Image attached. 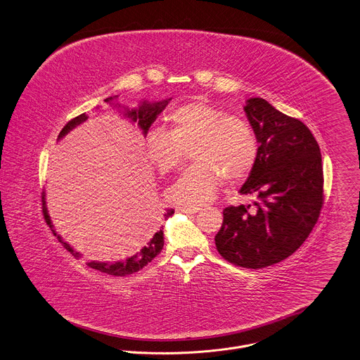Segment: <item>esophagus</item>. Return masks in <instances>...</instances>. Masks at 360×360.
<instances>
[{
    "label": "esophagus",
    "instance_id": "1",
    "mask_svg": "<svg viewBox=\"0 0 360 360\" xmlns=\"http://www.w3.org/2000/svg\"><path fill=\"white\" fill-rule=\"evenodd\" d=\"M201 208L198 207H179L178 211L184 212V213H197Z\"/></svg>",
    "mask_w": 360,
    "mask_h": 360
}]
</instances>
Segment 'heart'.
<instances>
[{"mask_svg": "<svg viewBox=\"0 0 360 360\" xmlns=\"http://www.w3.org/2000/svg\"><path fill=\"white\" fill-rule=\"evenodd\" d=\"M169 130L153 127L146 148L150 165L162 175L178 169L185 150L195 163L169 188L167 198L182 207L202 205L214 198L223 178L245 179L258 156L253 129L242 118L207 102H191L169 115Z\"/></svg>", "mask_w": 360, "mask_h": 360, "instance_id": "b5f03b06", "label": "heart"}]
</instances>
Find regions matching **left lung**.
I'll list each match as a JSON object with an SVG mask.
<instances>
[{"mask_svg":"<svg viewBox=\"0 0 360 360\" xmlns=\"http://www.w3.org/2000/svg\"><path fill=\"white\" fill-rule=\"evenodd\" d=\"M257 139L258 156L240 194L252 205L227 207L214 236L216 249L233 265L261 269L300 248L323 204V172L317 140L303 122L262 98L243 107Z\"/></svg>","mask_w":360,"mask_h":360,"instance_id":"1","label":"left lung"}]
</instances>
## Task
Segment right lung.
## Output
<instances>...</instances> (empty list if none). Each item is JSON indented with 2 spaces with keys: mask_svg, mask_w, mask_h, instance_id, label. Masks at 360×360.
Masks as SVG:
<instances>
[{
  "mask_svg": "<svg viewBox=\"0 0 360 360\" xmlns=\"http://www.w3.org/2000/svg\"><path fill=\"white\" fill-rule=\"evenodd\" d=\"M118 98V95L115 96H110L106 98L105 102L110 103L111 106L117 107L120 111L122 110V114L129 118L131 122H137V127L141 129L143 134L147 136L148 133L149 127L150 125L156 121L158 115L166 108V106L169 105L171 99H166V101H162V102H153V103H149L147 101H143L140 103V106L137 108H127L125 106H121L120 103H114L115 99ZM88 120V117L85 114H82L76 118H73L72 121H69L64 129L60 131L58 134V140H61L64 136H66L72 129H75L76 127H79L80 124H83ZM42 208H43V216H44V220L46 223L49 224V227L51 229L53 233L57 236V239L63 243L65 249L68 252H70L73 257L76 258H80L82 254L79 252H75L73 248L66 243L63 236H60L57 231L54 230V226L51 223V219H50V214L47 211V207H46V193H42ZM174 214V210H167L166 213L163 214L165 220H167L169 216ZM163 245H165V235H163V227H160V230H158L155 235L152 238H149L148 240L136 252L134 255L129 257L124 261H114V262H99V261H91V262H86V265L92 269H96L102 274H107V275L111 276H127L131 275L134 272H139L140 269H143L146 265H148L149 262L158 255V254L162 252L163 249Z\"/></svg>",
  "mask_w": 360,
  "mask_h": 360,
  "instance_id": "right-lung-1",
  "label": "right lung"
}]
</instances>
